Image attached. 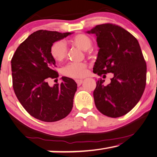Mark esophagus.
Instances as JSON below:
<instances>
[{
    "label": "esophagus",
    "instance_id": "esophagus-1",
    "mask_svg": "<svg viewBox=\"0 0 157 157\" xmlns=\"http://www.w3.org/2000/svg\"><path fill=\"white\" fill-rule=\"evenodd\" d=\"M76 83H77V85H78V86H81V83H83V81L81 80V79H76Z\"/></svg>",
    "mask_w": 157,
    "mask_h": 157
}]
</instances>
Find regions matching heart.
<instances>
[{"mask_svg": "<svg viewBox=\"0 0 157 157\" xmlns=\"http://www.w3.org/2000/svg\"><path fill=\"white\" fill-rule=\"evenodd\" d=\"M71 42L74 46L83 51H88L92 46L91 39L84 34L76 35L71 40ZM50 54L56 62H63L67 55V48L65 43L63 41L54 42L50 48ZM86 69L87 65L86 63H70L63 68V74L71 78H81L85 76Z\"/></svg>", "mask_w": 157, "mask_h": 157, "instance_id": "1", "label": "heart"}]
</instances>
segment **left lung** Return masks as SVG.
<instances>
[{"instance_id": "8db88e82", "label": "left lung", "mask_w": 157, "mask_h": 157, "mask_svg": "<svg viewBox=\"0 0 157 157\" xmlns=\"http://www.w3.org/2000/svg\"><path fill=\"white\" fill-rule=\"evenodd\" d=\"M86 33L94 34L99 47L94 73L114 75L107 86L101 78L97 81L95 105L106 116L121 117L137 105L146 86L147 65L139 42L129 32L110 23L98 25Z\"/></svg>"}]
</instances>
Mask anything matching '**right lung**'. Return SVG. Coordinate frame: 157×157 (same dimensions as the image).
<instances>
[{
  "mask_svg": "<svg viewBox=\"0 0 157 157\" xmlns=\"http://www.w3.org/2000/svg\"><path fill=\"white\" fill-rule=\"evenodd\" d=\"M71 33L41 30L31 34L20 44L11 59L13 87L18 101L29 115L44 122H56L67 116L73 108L77 84L62 76L61 84L49 86L58 78L52 45Z\"/></svg>",
  "mask_w": 157,
  "mask_h": 157,
  "instance_id": "1",
  "label": "right lung"
}]
</instances>
